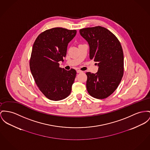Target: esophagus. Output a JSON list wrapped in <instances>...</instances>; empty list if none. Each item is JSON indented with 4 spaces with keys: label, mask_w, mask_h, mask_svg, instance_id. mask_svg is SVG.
<instances>
[{
    "label": "esophagus",
    "mask_w": 150,
    "mask_h": 150,
    "mask_svg": "<svg viewBox=\"0 0 150 150\" xmlns=\"http://www.w3.org/2000/svg\"><path fill=\"white\" fill-rule=\"evenodd\" d=\"M82 72V71L80 70H77V73H81Z\"/></svg>",
    "instance_id": "34e87169"
}]
</instances>
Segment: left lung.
I'll use <instances>...</instances> for the list:
<instances>
[{
    "mask_svg": "<svg viewBox=\"0 0 150 150\" xmlns=\"http://www.w3.org/2000/svg\"><path fill=\"white\" fill-rule=\"evenodd\" d=\"M81 36L89 45L90 60L96 62V73L87 72V90L97 99L108 97L118 88L123 75L124 56L117 37L100 26L83 28Z\"/></svg>",
    "mask_w": 150,
    "mask_h": 150,
    "instance_id": "left-lung-1",
    "label": "left lung"
}]
</instances>
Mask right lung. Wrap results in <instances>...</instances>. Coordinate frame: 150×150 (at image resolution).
<instances>
[{
    "instance_id": "1",
    "label": "right lung",
    "mask_w": 150,
    "mask_h": 150,
    "mask_svg": "<svg viewBox=\"0 0 150 150\" xmlns=\"http://www.w3.org/2000/svg\"><path fill=\"white\" fill-rule=\"evenodd\" d=\"M76 33V30L52 28L42 32L33 44L30 71L40 91L50 100H63L70 94L76 71L60 68L59 62L64 61L68 45Z\"/></svg>"
}]
</instances>
